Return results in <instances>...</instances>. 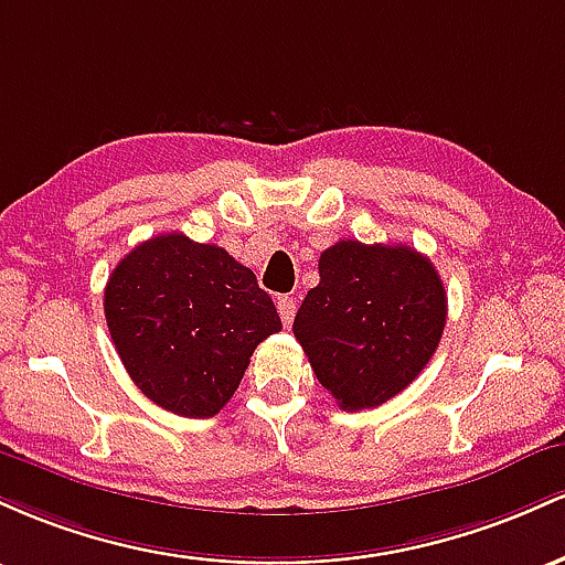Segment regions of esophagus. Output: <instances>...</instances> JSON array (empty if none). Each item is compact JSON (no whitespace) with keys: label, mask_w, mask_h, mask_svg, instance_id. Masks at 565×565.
Segmentation results:
<instances>
[{"label":"esophagus","mask_w":565,"mask_h":565,"mask_svg":"<svg viewBox=\"0 0 565 565\" xmlns=\"http://www.w3.org/2000/svg\"><path fill=\"white\" fill-rule=\"evenodd\" d=\"M277 312H280V320L285 328L294 326V317H296V301L290 299V296H280L277 299Z\"/></svg>","instance_id":"1"}]
</instances>
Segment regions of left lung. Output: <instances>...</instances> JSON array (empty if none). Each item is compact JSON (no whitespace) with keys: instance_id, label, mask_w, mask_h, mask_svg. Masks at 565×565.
Returning <instances> with one entry per match:
<instances>
[{"instance_id":"left-lung-1","label":"left lung","mask_w":565,"mask_h":565,"mask_svg":"<svg viewBox=\"0 0 565 565\" xmlns=\"http://www.w3.org/2000/svg\"><path fill=\"white\" fill-rule=\"evenodd\" d=\"M294 320L317 382L344 411L376 408L429 363L448 301L433 262L408 245L341 239Z\"/></svg>"}]
</instances>
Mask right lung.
I'll return each instance as SVG.
<instances>
[{
    "mask_svg": "<svg viewBox=\"0 0 565 565\" xmlns=\"http://www.w3.org/2000/svg\"><path fill=\"white\" fill-rule=\"evenodd\" d=\"M104 312L138 390L189 419L218 414L253 350L282 328L248 266L179 232L146 239L114 266Z\"/></svg>",
    "mask_w": 565,
    "mask_h": 565,
    "instance_id": "add662e5",
    "label": "right lung"
}]
</instances>
